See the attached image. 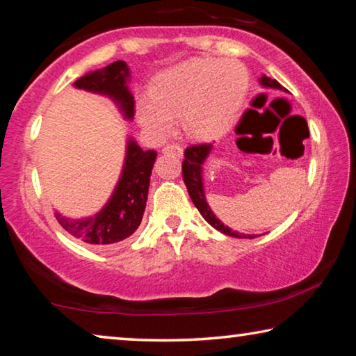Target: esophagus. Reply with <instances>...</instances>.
<instances>
[{
	"label": "esophagus",
	"mask_w": 356,
	"mask_h": 356,
	"mask_svg": "<svg viewBox=\"0 0 356 356\" xmlns=\"http://www.w3.org/2000/svg\"><path fill=\"white\" fill-rule=\"evenodd\" d=\"M163 154H176L177 156H182L184 155V149L179 146V144H166L163 147Z\"/></svg>",
	"instance_id": "34e87169"
}]
</instances>
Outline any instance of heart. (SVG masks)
I'll list each match as a JSON object with an SVG mask.
<instances>
[{
    "label": "heart",
    "instance_id": "1",
    "mask_svg": "<svg viewBox=\"0 0 356 356\" xmlns=\"http://www.w3.org/2000/svg\"><path fill=\"white\" fill-rule=\"evenodd\" d=\"M250 88V74L234 59L191 58L155 76L138 119L150 134L165 136L172 118L196 140L220 136L231 127Z\"/></svg>",
    "mask_w": 356,
    "mask_h": 356
}]
</instances>
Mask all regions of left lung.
<instances>
[{"mask_svg": "<svg viewBox=\"0 0 356 356\" xmlns=\"http://www.w3.org/2000/svg\"><path fill=\"white\" fill-rule=\"evenodd\" d=\"M261 84L265 88H275V89H282V91H287L286 88H282L281 84L272 80V78L262 75L261 76ZM212 146L210 144H191L185 149V160L182 161V177L184 182L186 185V190H188V195L191 197L193 204H195L196 209L200 210V213L204 216L210 226H213L215 229H218L220 232L226 234V236L231 237H237V238H254V236H246V234H240L229 229L227 226L222 225V222L216 218L213 215L212 209L209 207V204L206 202V196H204V186H202V163L204 160L207 159V155L210 152Z\"/></svg>", "mask_w": 356, "mask_h": 356, "instance_id": "obj_1", "label": "left lung"}]
</instances>
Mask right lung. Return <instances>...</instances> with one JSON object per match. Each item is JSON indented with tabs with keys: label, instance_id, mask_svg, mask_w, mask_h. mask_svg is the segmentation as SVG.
I'll return each instance as SVG.
<instances>
[{
	"label": "right lung",
	"instance_id": "right-lung-1",
	"mask_svg": "<svg viewBox=\"0 0 356 356\" xmlns=\"http://www.w3.org/2000/svg\"><path fill=\"white\" fill-rule=\"evenodd\" d=\"M127 76V64L116 61L105 69L81 76L75 81V86L110 95L130 119L135 113V100L125 84ZM155 159V150H143L135 141H129L122 176L104 210L94 218L80 221H72L56 213L59 225L70 236L89 245L111 246L129 238L141 225Z\"/></svg>",
	"mask_w": 356,
	"mask_h": 356
}]
</instances>
